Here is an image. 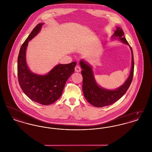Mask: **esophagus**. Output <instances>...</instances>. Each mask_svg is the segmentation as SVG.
I'll return each mask as SVG.
<instances>
[{
	"mask_svg": "<svg viewBox=\"0 0 152 152\" xmlns=\"http://www.w3.org/2000/svg\"><path fill=\"white\" fill-rule=\"evenodd\" d=\"M75 70L76 72H80L81 71V68L79 65H76L75 68Z\"/></svg>",
	"mask_w": 152,
	"mask_h": 152,
	"instance_id": "1",
	"label": "esophagus"
}]
</instances>
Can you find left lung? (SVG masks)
I'll return each instance as SVG.
<instances>
[{
  "instance_id": "obj_1",
  "label": "left lung",
  "mask_w": 152,
  "mask_h": 152,
  "mask_svg": "<svg viewBox=\"0 0 152 152\" xmlns=\"http://www.w3.org/2000/svg\"><path fill=\"white\" fill-rule=\"evenodd\" d=\"M114 34L112 36L113 39H118L130 47L132 52V68L128 78L121 86L115 90H109L100 87L96 83L92 66L81 60L80 65L82 68L83 76V91L88 102L96 107H103L113 104L126 92L132 81L134 73V59L133 51L128 42L126 40L123 29L117 27Z\"/></svg>"
}]
</instances>
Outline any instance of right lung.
<instances>
[{
  "label": "right lung",
  "instance_id": "add662e5",
  "mask_svg": "<svg viewBox=\"0 0 152 152\" xmlns=\"http://www.w3.org/2000/svg\"><path fill=\"white\" fill-rule=\"evenodd\" d=\"M43 24H38L21 46L18 58V76L22 91L31 100L47 105L60 97L77 63L58 64L45 75H37L29 70L26 58L27 47L28 42L40 32Z\"/></svg>",
  "mask_w": 152,
  "mask_h": 152
}]
</instances>
